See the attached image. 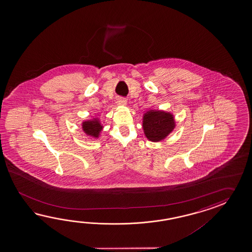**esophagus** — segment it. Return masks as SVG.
<instances>
[{"label":"esophagus","instance_id":"1","mask_svg":"<svg viewBox=\"0 0 252 252\" xmlns=\"http://www.w3.org/2000/svg\"><path fill=\"white\" fill-rule=\"evenodd\" d=\"M118 104L119 105H121V106H125V105L127 104L126 99H124V98H119Z\"/></svg>","mask_w":252,"mask_h":252}]
</instances>
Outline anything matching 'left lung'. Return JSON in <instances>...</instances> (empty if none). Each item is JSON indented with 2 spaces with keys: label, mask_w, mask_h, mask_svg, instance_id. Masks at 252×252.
<instances>
[{
  "label": "left lung",
  "mask_w": 252,
  "mask_h": 252,
  "mask_svg": "<svg viewBox=\"0 0 252 252\" xmlns=\"http://www.w3.org/2000/svg\"><path fill=\"white\" fill-rule=\"evenodd\" d=\"M142 127L146 138L150 141L158 142L171 133L176 127V122L171 113L150 110L143 115Z\"/></svg>",
  "instance_id": "obj_1"
}]
</instances>
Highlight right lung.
Segmentation results:
<instances>
[{
	"label": "right lung",
	"instance_id": "add662e5",
	"mask_svg": "<svg viewBox=\"0 0 252 252\" xmlns=\"http://www.w3.org/2000/svg\"><path fill=\"white\" fill-rule=\"evenodd\" d=\"M102 128H103V126L101 124L100 120L98 118L84 121L82 124V128H83L84 132L87 136H90L92 138H95V139L99 138Z\"/></svg>",
	"mask_w": 252,
	"mask_h": 252
}]
</instances>
